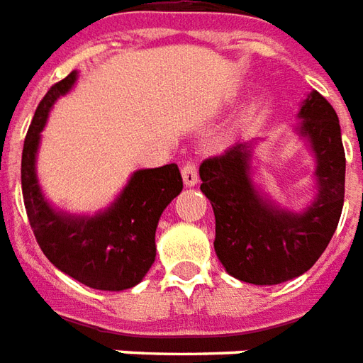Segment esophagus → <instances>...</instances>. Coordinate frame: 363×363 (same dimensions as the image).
Masks as SVG:
<instances>
[{
	"instance_id": "1",
	"label": "esophagus",
	"mask_w": 363,
	"mask_h": 363,
	"mask_svg": "<svg viewBox=\"0 0 363 363\" xmlns=\"http://www.w3.org/2000/svg\"><path fill=\"white\" fill-rule=\"evenodd\" d=\"M182 177H184V184L189 187L195 186V184L199 182V174H197L195 162H187V164H184V168H182Z\"/></svg>"
}]
</instances>
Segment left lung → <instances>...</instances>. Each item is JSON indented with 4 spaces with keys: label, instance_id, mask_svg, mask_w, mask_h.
Wrapping results in <instances>:
<instances>
[{
    "label": "left lung",
    "instance_id": "1",
    "mask_svg": "<svg viewBox=\"0 0 363 363\" xmlns=\"http://www.w3.org/2000/svg\"><path fill=\"white\" fill-rule=\"evenodd\" d=\"M301 135L317 156L318 195L305 213H285L264 201L250 182L248 143L211 156L199 166L201 191L215 213V252L240 281L274 285L313 268L338 227L344 205L346 156L340 123L318 91L299 111Z\"/></svg>",
    "mask_w": 363,
    "mask_h": 363
}]
</instances>
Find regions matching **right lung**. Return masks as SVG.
<instances>
[{"label": "right lung", "instance_id": "1", "mask_svg": "<svg viewBox=\"0 0 363 363\" xmlns=\"http://www.w3.org/2000/svg\"><path fill=\"white\" fill-rule=\"evenodd\" d=\"M74 82L76 72L56 82L30 121L21 158L23 201L38 246L56 268L87 287L123 291L135 287L154 264L162 211L179 195L184 182L177 164L138 169L119 199L97 217H66L54 211L37 184L35 156L50 107Z\"/></svg>", "mask_w": 363, "mask_h": 363}]
</instances>
